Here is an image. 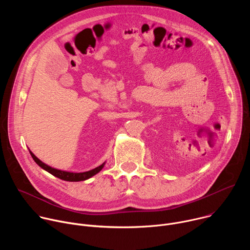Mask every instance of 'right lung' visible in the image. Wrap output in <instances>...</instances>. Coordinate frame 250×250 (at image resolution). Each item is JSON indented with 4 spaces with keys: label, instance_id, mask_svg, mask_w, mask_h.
I'll list each match as a JSON object with an SVG mask.
<instances>
[{
    "label": "right lung",
    "instance_id": "add662e5",
    "mask_svg": "<svg viewBox=\"0 0 250 250\" xmlns=\"http://www.w3.org/2000/svg\"><path fill=\"white\" fill-rule=\"evenodd\" d=\"M29 153L31 155V157L33 158V160L35 161L39 166H41L42 169H44L45 171L49 172L50 174H52L53 176L59 178L61 180L64 181H69V182H78V181H84L89 179V178L93 177L94 175H96L97 173H99L104 166V163H103L102 165L96 167L95 169H92L90 171H86V172H81V173H74V172H68V171H62L59 169H55L52 168L48 165H46L45 163H43L42 161H41L37 156H35L30 150Z\"/></svg>",
    "mask_w": 250,
    "mask_h": 250
}]
</instances>
